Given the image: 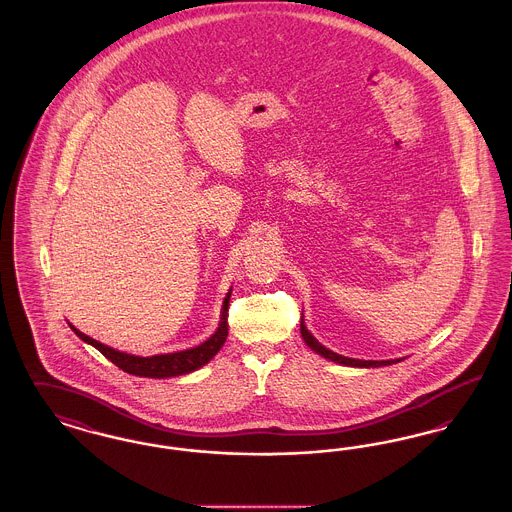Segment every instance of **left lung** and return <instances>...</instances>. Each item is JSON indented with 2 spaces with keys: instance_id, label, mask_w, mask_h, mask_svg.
<instances>
[{
  "instance_id": "8db88e82",
  "label": "left lung",
  "mask_w": 512,
  "mask_h": 512,
  "mask_svg": "<svg viewBox=\"0 0 512 512\" xmlns=\"http://www.w3.org/2000/svg\"><path fill=\"white\" fill-rule=\"evenodd\" d=\"M301 336H303V340L305 343L313 349V351H317L318 355H322L324 359H330V361H334V363H340V365L347 366H388L393 365V363H399L401 359H395V361H361V359H349V357H343V355H338V353H334V351H330V349H326L322 343H318L315 340V336L307 330V326H305V322H303V318H301Z\"/></svg>"
}]
</instances>
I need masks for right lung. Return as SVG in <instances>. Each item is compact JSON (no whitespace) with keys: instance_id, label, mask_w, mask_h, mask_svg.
<instances>
[{"instance_id":"right-lung-1","label":"right lung","mask_w":512,"mask_h":512,"mask_svg":"<svg viewBox=\"0 0 512 512\" xmlns=\"http://www.w3.org/2000/svg\"><path fill=\"white\" fill-rule=\"evenodd\" d=\"M228 301H230V292L226 295L224 305H222L219 328L209 340L203 341L201 345L192 347V349L167 353V355L136 357V355L121 353V351H115L99 341L92 340L90 336L82 334L80 330L74 328L73 324H69V326L73 328L74 334L80 340L94 345L101 355H105L113 365L119 366L124 372L134 374V376H144V378H171V376H182V374L194 372L199 366L207 365L219 353L220 347L224 345L226 336H228Z\"/></svg>"}]
</instances>
